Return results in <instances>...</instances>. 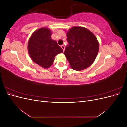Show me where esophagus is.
Here are the masks:
<instances>
[{
	"label": "esophagus",
	"instance_id": "1",
	"mask_svg": "<svg viewBox=\"0 0 127 127\" xmlns=\"http://www.w3.org/2000/svg\"><path fill=\"white\" fill-rule=\"evenodd\" d=\"M61 48L63 49V51H64V49H65V47H64V45H61Z\"/></svg>",
	"mask_w": 127,
	"mask_h": 127
}]
</instances>
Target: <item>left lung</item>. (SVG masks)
I'll use <instances>...</instances> for the list:
<instances>
[{
	"label": "left lung",
	"instance_id": "8db88e82",
	"mask_svg": "<svg viewBox=\"0 0 127 127\" xmlns=\"http://www.w3.org/2000/svg\"><path fill=\"white\" fill-rule=\"evenodd\" d=\"M68 44L64 54L72 69L82 70L93 64L99 50V43L94 34L81 26L72 27L67 32Z\"/></svg>",
	"mask_w": 127,
	"mask_h": 127
}]
</instances>
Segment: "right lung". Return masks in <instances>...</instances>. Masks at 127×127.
Here are the masks:
<instances>
[{
  "mask_svg": "<svg viewBox=\"0 0 127 127\" xmlns=\"http://www.w3.org/2000/svg\"><path fill=\"white\" fill-rule=\"evenodd\" d=\"M51 30L42 28L36 30L29 40L28 49L31 58L44 68H48L52 64L55 57L63 52L57 42L51 39Z\"/></svg>",
  "mask_w": 127,
  "mask_h": 127,
  "instance_id": "add662e5",
  "label": "right lung"
}]
</instances>
